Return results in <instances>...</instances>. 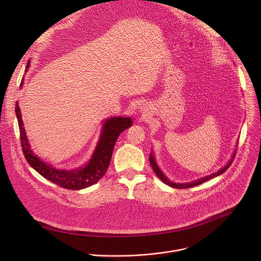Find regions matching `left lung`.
I'll return each instance as SVG.
<instances>
[{
    "label": "left lung",
    "instance_id": "1",
    "mask_svg": "<svg viewBox=\"0 0 261 261\" xmlns=\"http://www.w3.org/2000/svg\"><path fill=\"white\" fill-rule=\"evenodd\" d=\"M235 154H236V149L234 150V152H233V153H232V155H231V158H230V159H229V161L225 164V166H223V167H222L221 169H219L218 171H216V172H214V173H212V174H208L207 176L201 177V178H199V179H196V180L190 181V182H174V181H171V180H170V179H169V178L164 174V172L160 169V167L158 166V164H157L156 160H155V157H154V154H153L152 150H151V152H150V154H149V161H150L151 167H152L153 171L155 172V174L158 176V178H159V179H161L165 185H167V186H169V187H171V188H174V189H187V188H192V187L199 186V185H201V184H203V182L207 181V180L211 179V178H213V177L219 176V175H221L222 173H224V172L229 168V166L231 165V163L233 162L234 157H235Z\"/></svg>",
    "mask_w": 261,
    "mask_h": 261
}]
</instances>
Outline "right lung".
Listing matches in <instances>:
<instances>
[{
	"mask_svg": "<svg viewBox=\"0 0 261 261\" xmlns=\"http://www.w3.org/2000/svg\"><path fill=\"white\" fill-rule=\"evenodd\" d=\"M30 62L31 61L29 60L27 63L26 71H28ZM23 81L21 83V87L24 85ZM15 112L20 130L21 145L27 162L38 173H40L46 179L53 181V184L67 190L76 191L91 187L102 178L110 165L114 146L119 135L133 124V120L130 117L115 116L105 119L99 140L89 161L83 166L72 169H64L54 167L35 154V152L31 149L28 137L26 135L18 102L16 103Z\"/></svg>",
	"mask_w": 261,
	"mask_h": 261,
	"instance_id": "obj_1",
	"label": "right lung"
}]
</instances>
